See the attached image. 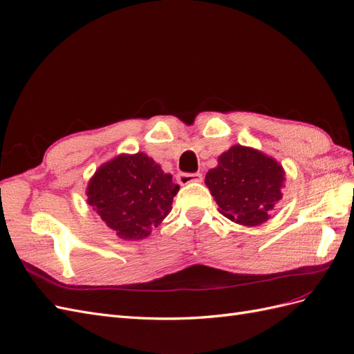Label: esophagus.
<instances>
[{"label":"esophagus","instance_id":"1","mask_svg":"<svg viewBox=\"0 0 354 354\" xmlns=\"http://www.w3.org/2000/svg\"><path fill=\"white\" fill-rule=\"evenodd\" d=\"M177 181L178 185L181 186H186L190 183H201L203 181V174L201 173H195V174H186V173H181L177 176Z\"/></svg>","mask_w":354,"mask_h":354}]
</instances>
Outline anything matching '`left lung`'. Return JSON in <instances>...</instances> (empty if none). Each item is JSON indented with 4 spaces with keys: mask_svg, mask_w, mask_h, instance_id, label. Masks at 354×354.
Here are the masks:
<instances>
[{
    "mask_svg": "<svg viewBox=\"0 0 354 354\" xmlns=\"http://www.w3.org/2000/svg\"><path fill=\"white\" fill-rule=\"evenodd\" d=\"M286 173L281 164L263 151L235 145L217 159L205 176V185L221 212L243 226L268 221L283 198Z\"/></svg>",
    "mask_w": 354,
    "mask_h": 354,
    "instance_id": "obj_1",
    "label": "left lung"
}]
</instances>
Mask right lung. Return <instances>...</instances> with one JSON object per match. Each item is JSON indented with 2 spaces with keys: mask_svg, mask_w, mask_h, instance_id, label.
Returning <instances> with one entry per match:
<instances>
[{
  "mask_svg": "<svg viewBox=\"0 0 354 354\" xmlns=\"http://www.w3.org/2000/svg\"><path fill=\"white\" fill-rule=\"evenodd\" d=\"M178 189L173 176L146 153H122L95 171L86 203L119 238L137 241L168 216Z\"/></svg>",
  "mask_w": 354,
  "mask_h": 354,
  "instance_id": "obj_1",
  "label": "right lung"
}]
</instances>
